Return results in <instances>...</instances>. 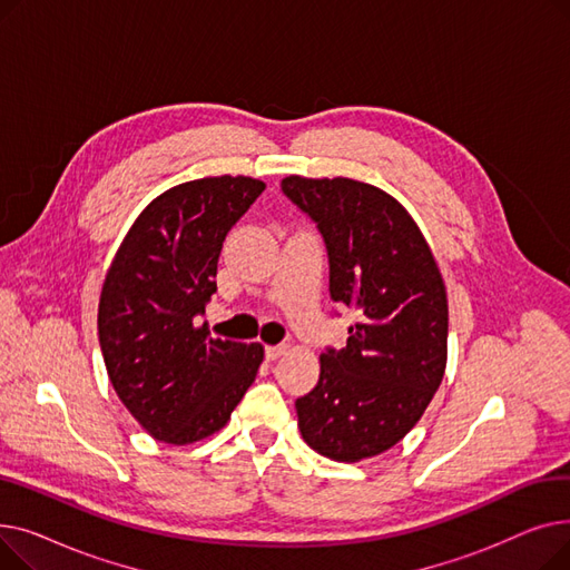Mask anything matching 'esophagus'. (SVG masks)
Listing matches in <instances>:
<instances>
[{
    "label": "esophagus",
    "instance_id": "34e87169",
    "mask_svg": "<svg viewBox=\"0 0 570 570\" xmlns=\"http://www.w3.org/2000/svg\"><path fill=\"white\" fill-rule=\"evenodd\" d=\"M286 344H277V346H265V357L267 361H277V357H282L286 353Z\"/></svg>",
    "mask_w": 570,
    "mask_h": 570
}]
</instances>
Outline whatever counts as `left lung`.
Listing matches in <instances>:
<instances>
[{"label": "left lung", "instance_id": "left-lung-1", "mask_svg": "<svg viewBox=\"0 0 570 570\" xmlns=\"http://www.w3.org/2000/svg\"><path fill=\"white\" fill-rule=\"evenodd\" d=\"M282 191L316 224L331 297L361 312L346 346L321 353L297 428L337 462L374 458L421 421L445 372L448 301L436 261L406 209L348 177L288 175Z\"/></svg>", "mask_w": 570, "mask_h": 570}]
</instances>
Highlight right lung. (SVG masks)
Returning <instances> with one entry per match:
<instances>
[{"instance_id": "obj_1", "label": "right lung", "mask_w": 570, "mask_h": 570, "mask_svg": "<svg viewBox=\"0 0 570 570\" xmlns=\"http://www.w3.org/2000/svg\"><path fill=\"white\" fill-rule=\"evenodd\" d=\"M263 189L261 179L222 175L164 191L108 267L104 363L117 397L159 441L185 445L222 430L263 363L261 344L213 340L196 325L217 291L224 239Z\"/></svg>"}]
</instances>
